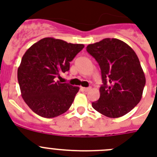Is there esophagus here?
Returning <instances> with one entry per match:
<instances>
[{"label":"esophagus","instance_id":"esophagus-1","mask_svg":"<svg viewBox=\"0 0 157 157\" xmlns=\"http://www.w3.org/2000/svg\"><path fill=\"white\" fill-rule=\"evenodd\" d=\"M83 91H85V92H88V91H89L91 89V88H82Z\"/></svg>","mask_w":157,"mask_h":157}]
</instances>
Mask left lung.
Listing matches in <instances>:
<instances>
[{"mask_svg":"<svg viewBox=\"0 0 157 157\" xmlns=\"http://www.w3.org/2000/svg\"><path fill=\"white\" fill-rule=\"evenodd\" d=\"M86 49L98 62L103 81L100 98L92 106L105 117H123L140 101L145 85L138 56L128 44L116 38H105Z\"/></svg>","mask_w":157,"mask_h":157,"instance_id":"obj_1","label":"left lung"}]
</instances>
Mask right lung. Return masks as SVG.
<instances>
[{"label": "right lung", "mask_w": 157, "mask_h": 157, "mask_svg": "<svg viewBox=\"0 0 157 157\" xmlns=\"http://www.w3.org/2000/svg\"><path fill=\"white\" fill-rule=\"evenodd\" d=\"M85 45L52 37L43 38L24 54L17 70L21 97L32 111L45 118L68 110L80 88L55 78L69 70L70 62Z\"/></svg>", "instance_id": "right-lung-1"}]
</instances>
